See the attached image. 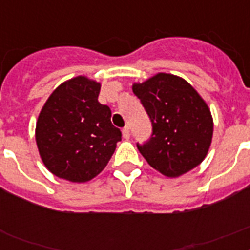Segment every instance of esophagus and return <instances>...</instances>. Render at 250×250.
<instances>
[{
  "label": "esophagus",
  "instance_id": "obj_1",
  "mask_svg": "<svg viewBox=\"0 0 250 250\" xmlns=\"http://www.w3.org/2000/svg\"><path fill=\"white\" fill-rule=\"evenodd\" d=\"M122 133H123V137H125V139H128V137H129V127H128V125L123 127V129H122Z\"/></svg>",
  "mask_w": 250,
  "mask_h": 250
}]
</instances>
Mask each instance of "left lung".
Here are the masks:
<instances>
[{"label":"left lung","instance_id":"1","mask_svg":"<svg viewBox=\"0 0 250 250\" xmlns=\"http://www.w3.org/2000/svg\"><path fill=\"white\" fill-rule=\"evenodd\" d=\"M132 90L152 122L150 139L136 144L146 162L168 178L201 164L211 144L213 118L193 86L161 72Z\"/></svg>","mask_w":250,"mask_h":250}]
</instances>
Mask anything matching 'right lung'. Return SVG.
I'll list each match as a JSON object with an SVG mask.
<instances>
[{"mask_svg": "<svg viewBox=\"0 0 250 250\" xmlns=\"http://www.w3.org/2000/svg\"><path fill=\"white\" fill-rule=\"evenodd\" d=\"M101 85L85 76L64 82L45 102L36 123L41 160L52 174L84 183L106 167L121 141L109 106L98 102Z\"/></svg>", "mask_w": 250, "mask_h": 250, "instance_id": "obj_1", "label": "right lung"}]
</instances>
